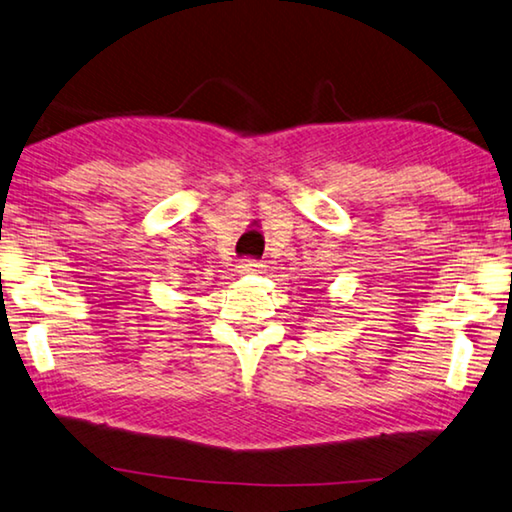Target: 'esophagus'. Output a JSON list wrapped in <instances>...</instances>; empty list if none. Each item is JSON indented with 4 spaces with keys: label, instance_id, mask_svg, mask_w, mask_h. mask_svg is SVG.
Masks as SVG:
<instances>
[{
    "label": "esophagus",
    "instance_id": "esophagus-1",
    "mask_svg": "<svg viewBox=\"0 0 512 512\" xmlns=\"http://www.w3.org/2000/svg\"><path fill=\"white\" fill-rule=\"evenodd\" d=\"M238 272L240 274H261L263 265L258 261H251V258H242V261L238 263Z\"/></svg>",
    "mask_w": 512,
    "mask_h": 512
}]
</instances>
